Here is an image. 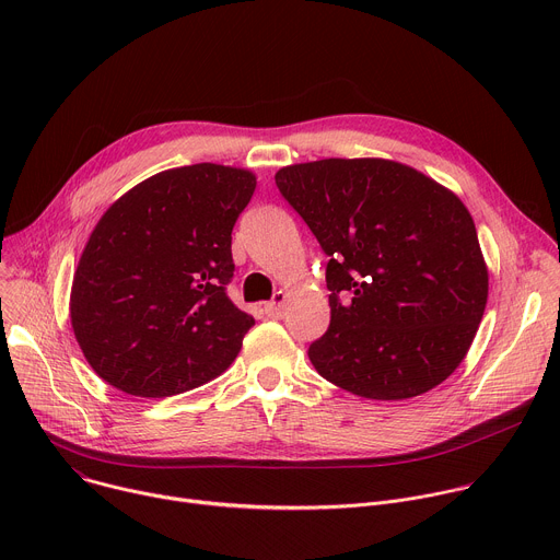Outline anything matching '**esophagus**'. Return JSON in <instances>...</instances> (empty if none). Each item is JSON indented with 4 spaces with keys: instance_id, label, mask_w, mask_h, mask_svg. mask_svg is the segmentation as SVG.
I'll return each mask as SVG.
<instances>
[{
    "instance_id": "esophagus-1",
    "label": "esophagus",
    "mask_w": 560,
    "mask_h": 560,
    "mask_svg": "<svg viewBox=\"0 0 560 560\" xmlns=\"http://www.w3.org/2000/svg\"><path fill=\"white\" fill-rule=\"evenodd\" d=\"M264 310H266V316H270V318H281V316H283V310H285V294H283V292H277V294L272 296V301H268V303L264 305Z\"/></svg>"
}]
</instances>
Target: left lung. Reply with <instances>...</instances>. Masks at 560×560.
Wrapping results in <instances>:
<instances>
[{
	"mask_svg": "<svg viewBox=\"0 0 560 560\" xmlns=\"http://www.w3.org/2000/svg\"><path fill=\"white\" fill-rule=\"evenodd\" d=\"M277 188L330 257V328L307 357L330 383L404 401L465 359L488 303V266L465 203L389 159L285 166Z\"/></svg>",
	"mask_w": 560,
	"mask_h": 560,
	"instance_id": "left-lung-1",
	"label": "left lung"
}]
</instances>
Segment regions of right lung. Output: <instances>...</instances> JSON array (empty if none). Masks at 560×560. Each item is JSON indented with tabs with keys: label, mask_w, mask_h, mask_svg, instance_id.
<instances>
[{
	"label": "right lung",
	"mask_w": 560,
	"mask_h": 560,
	"mask_svg": "<svg viewBox=\"0 0 560 560\" xmlns=\"http://www.w3.org/2000/svg\"><path fill=\"white\" fill-rule=\"evenodd\" d=\"M255 173L195 164L156 173L97 221L70 288V324L91 368L113 387L162 398L219 376L255 318L238 310L232 228Z\"/></svg>",
	"instance_id": "obj_1"
}]
</instances>
